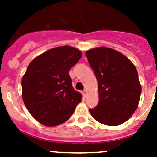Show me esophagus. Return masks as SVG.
Masks as SVG:
<instances>
[{
	"instance_id": "1",
	"label": "esophagus",
	"mask_w": 157,
	"mask_h": 157,
	"mask_svg": "<svg viewBox=\"0 0 157 157\" xmlns=\"http://www.w3.org/2000/svg\"><path fill=\"white\" fill-rule=\"evenodd\" d=\"M86 94H87V90H84L82 91V95L84 98H86Z\"/></svg>"
}]
</instances>
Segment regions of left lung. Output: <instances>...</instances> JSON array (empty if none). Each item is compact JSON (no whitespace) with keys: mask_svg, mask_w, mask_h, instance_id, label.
<instances>
[{"mask_svg":"<svg viewBox=\"0 0 157 157\" xmlns=\"http://www.w3.org/2000/svg\"><path fill=\"white\" fill-rule=\"evenodd\" d=\"M98 82L99 102L90 109L99 123L118 126L134 114L139 103L141 84L135 66L118 51L106 47L86 52Z\"/></svg>","mask_w":157,"mask_h":157,"instance_id":"obj_1","label":"left lung"}]
</instances>
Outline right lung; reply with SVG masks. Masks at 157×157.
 Returning a JSON list of instances; mask_svg holds the SVG:
<instances>
[{"instance_id": "obj_1", "label": "right lung", "mask_w": 157, "mask_h": 157, "mask_svg": "<svg viewBox=\"0 0 157 157\" xmlns=\"http://www.w3.org/2000/svg\"><path fill=\"white\" fill-rule=\"evenodd\" d=\"M68 45L51 48L30 63L22 78V97L27 110L47 127L64 123L82 101L72 86L69 71L82 57Z\"/></svg>"}]
</instances>
